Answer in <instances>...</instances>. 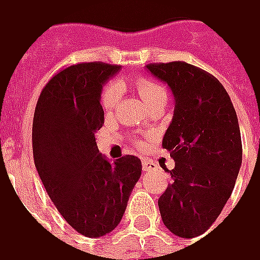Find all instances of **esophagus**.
<instances>
[{
	"mask_svg": "<svg viewBox=\"0 0 260 260\" xmlns=\"http://www.w3.org/2000/svg\"><path fill=\"white\" fill-rule=\"evenodd\" d=\"M156 170H157V165L156 163L147 161V160L143 161V172L144 173H151V172H156Z\"/></svg>",
	"mask_w": 260,
	"mask_h": 260,
	"instance_id": "34e87169",
	"label": "esophagus"
}]
</instances>
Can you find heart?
I'll use <instances>...</instances> for the list:
<instances>
[{
	"instance_id": "b5f03b06",
	"label": "heart",
	"mask_w": 260,
	"mask_h": 260,
	"mask_svg": "<svg viewBox=\"0 0 260 260\" xmlns=\"http://www.w3.org/2000/svg\"><path fill=\"white\" fill-rule=\"evenodd\" d=\"M137 91L142 97L143 103L151 102L157 97H161V95H166V90L165 87L151 80V78H140L137 81ZM121 90H123V85L120 84L118 81H114V83H110L104 87L102 93V106L104 109H113L116 104H117L118 99L121 95Z\"/></svg>"
}]
</instances>
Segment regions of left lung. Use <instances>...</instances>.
<instances>
[{
	"label": "left lung",
	"mask_w": 260,
	"mask_h": 260,
	"mask_svg": "<svg viewBox=\"0 0 260 260\" xmlns=\"http://www.w3.org/2000/svg\"><path fill=\"white\" fill-rule=\"evenodd\" d=\"M169 85L175 114L163 137L175 167L158 199L163 223L179 238L203 235L231 198L242 166V140L231 97L216 77L183 61L147 64Z\"/></svg>",
	"instance_id": "obj_1"
}]
</instances>
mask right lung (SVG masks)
Returning a JSON list of instances; mask_svg holds the SVG:
<instances>
[{
	"instance_id": "right-lung-1",
	"label": "right lung",
	"mask_w": 260,
	"mask_h": 260,
	"mask_svg": "<svg viewBox=\"0 0 260 260\" xmlns=\"http://www.w3.org/2000/svg\"><path fill=\"white\" fill-rule=\"evenodd\" d=\"M120 69L106 62L70 66L47 83L34 111L38 176L61 216L87 238L117 228L142 176L140 158L127 154L110 161L95 143L104 123L102 88Z\"/></svg>"
}]
</instances>
